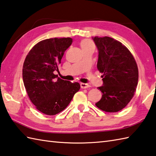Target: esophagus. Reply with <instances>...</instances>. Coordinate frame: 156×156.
<instances>
[{"instance_id": "esophagus-1", "label": "esophagus", "mask_w": 156, "mask_h": 156, "mask_svg": "<svg viewBox=\"0 0 156 156\" xmlns=\"http://www.w3.org/2000/svg\"><path fill=\"white\" fill-rule=\"evenodd\" d=\"M80 87L82 88H87L90 87V85L86 83H80Z\"/></svg>"}]
</instances>
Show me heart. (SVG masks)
<instances>
[{
  "label": "heart",
  "mask_w": 156,
  "mask_h": 156,
  "mask_svg": "<svg viewBox=\"0 0 156 156\" xmlns=\"http://www.w3.org/2000/svg\"><path fill=\"white\" fill-rule=\"evenodd\" d=\"M80 45H81L82 48L88 47H92V46H93L92 42H91L90 41H88V40H84V41H82Z\"/></svg>",
  "instance_id": "1"
}]
</instances>
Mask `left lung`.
Here are the masks:
<instances>
[{
    "label": "left lung",
    "mask_w": 156,
    "mask_h": 156,
    "mask_svg": "<svg viewBox=\"0 0 156 156\" xmlns=\"http://www.w3.org/2000/svg\"><path fill=\"white\" fill-rule=\"evenodd\" d=\"M99 52L97 69L101 73L102 97L95 103L107 112L124 108L133 97L138 84L139 71L129 49L116 40L105 36L92 38Z\"/></svg>",
    "instance_id": "8db88e82"
}]
</instances>
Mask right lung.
Returning <instances> with one entry per match:
<instances>
[{
	"instance_id": "1",
	"label": "right lung",
	"mask_w": 156,
	"mask_h": 156,
	"mask_svg": "<svg viewBox=\"0 0 156 156\" xmlns=\"http://www.w3.org/2000/svg\"><path fill=\"white\" fill-rule=\"evenodd\" d=\"M72 43L71 38L44 40L30 50L24 61V87L36 109L46 115L63 111L80 90L78 82L72 83L54 74L55 71H59L58 65Z\"/></svg>"
}]
</instances>
